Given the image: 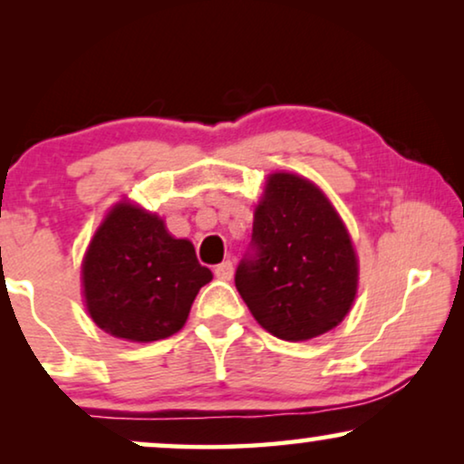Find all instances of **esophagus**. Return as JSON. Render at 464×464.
I'll return each instance as SVG.
<instances>
[{
  "mask_svg": "<svg viewBox=\"0 0 464 464\" xmlns=\"http://www.w3.org/2000/svg\"><path fill=\"white\" fill-rule=\"evenodd\" d=\"M213 272H215V276L219 278V281H230L232 272H234L232 262H230V259H226V262H221V264L215 266Z\"/></svg>",
  "mask_w": 464,
  "mask_h": 464,
  "instance_id": "obj_1",
  "label": "esophagus"
}]
</instances>
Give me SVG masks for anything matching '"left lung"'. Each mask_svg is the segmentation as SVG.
<instances>
[{
    "mask_svg": "<svg viewBox=\"0 0 464 464\" xmlns=\"http://www.w3.org/2000/svg\"><path fill=\"white\" fill-rule=\"evenodd\" d=\"M357 278L351 237L325 194L300 175H270L234 275L259 325L287 342L316 338L348 314Z\"/></svg>",
    "mask_w": 464,
    "mask_h": 464,
    "instance_id": "1",
    "label": "left lung"
}]
</instances>
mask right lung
<instances>
[{
  "mask_svg": "<svg viewBox=\"0 0 464 464\" xmlns=\"http://www.w3.org/2000/svg\"><path fill=\"white\" fill-rule=\"evenodd\" d=\"M211 278L189 240L170 237L158 215L130 202H118L107 213L82 264L92 321L130 342L179 332L196 294Z\"/></svg>",
  "mask_w": 464,
  "mask_h": 464,
  "instance_id": "add662e5",
  "label": "right lung"
}]
</instances>
